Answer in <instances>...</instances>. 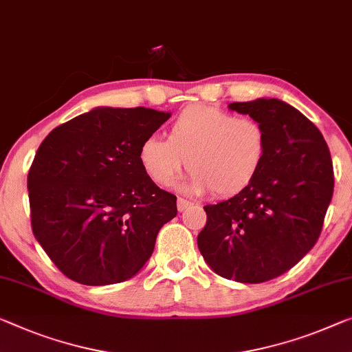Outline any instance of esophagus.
<instances>
[{
	"label": "esophagus",
	"instance_id": "obj_1",
	"mask_svg": "<svg viewBox=\"0 0 352 352\" xmlns=\"http://www.w3.org/2000/svg\"><path fill=\"white\" fill-rule=\"evenodd\" d=\"M191 206H192L191 201H188V199H183V197H178V201H177L178 212H185V210Z\"/></svg>",
	"mask_w": 352,
	"mask_h": 352
}]
</instances>
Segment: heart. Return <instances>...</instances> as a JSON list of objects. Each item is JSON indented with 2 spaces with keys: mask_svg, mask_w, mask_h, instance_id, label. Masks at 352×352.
I'll list each match as a JSON object with an SVG mask.
<instances>
[{
  "mask_svg": "<svg viewBox=\"0 0 352 352\" xmlns=\"http://www.w3.org/2000/svg\"><path fill=\"white\" fill-rule=\"evenodd\" d=\"M265 155L267 134L259 122L206 104L183 109L170 124L169 139L150 135L139 148L140 164L156 185H174L188 162L192 170L188 190H213L219 197L246 190Z\"/></svg>",
  "mask_w": 352,
  "mask_h": 352,
  "instance_id": "obj_1",
  "label": "heart"
}]
</instances>
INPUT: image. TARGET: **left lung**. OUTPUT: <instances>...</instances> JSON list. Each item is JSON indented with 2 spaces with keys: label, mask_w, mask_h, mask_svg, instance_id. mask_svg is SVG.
I'll return each instance as SVG.
<instances>
[{
  "label": "left lung",
  "mask_w": 352,
  "mask_h": 352,
  "mask_svg": "<svg viewBox=\"0 0 352 352\" xmlns=\"http://www.w3.org/2000/svg\"><path fill=\"white\" fill-rule=\"evenodd\" d=\"M267 134V155L254 182L234 197L206 206L197 246L219 276L264 283L310 251L333 194V167L322 134L280 99L232 102Z\"/></svg>",
  "instance_id": "8db88e82"
}]
</instances>
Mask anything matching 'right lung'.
Returning <instances> with one entry per match:
<instances>
[{
  "label": "right lung",
  "instance_id": "add662e5",
  "mask_svg": "<svg viewBox=\"0 0 352 352\" xmlns=\"http://www.w3.org/2000/svg\"><path fill=\"white\" fill-rule=\"evenodd\" d=\"M169 117L98 107L42 140L28 172L31 229L69 280L122 283L150 259L160 229L177 214V197L145 174L139 148Z\"/></svg>",
  "mask_w": 352,
  "mask_h": 352
}]
</instances>
